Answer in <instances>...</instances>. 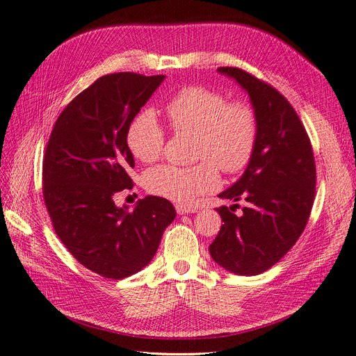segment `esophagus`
Listing matches in <instances>:
<instances>
[{
    "label": "esophagus",
    "instance_id": "1",
    "mask_svg": "<svg viewBox=\"0 0 356 356\" xmlns=\"http://www.w3.org/2000/svg\"><path fill=\"white\" fill-rule=\"evenodd\" d=\"M175 209H177V212H178L179 215H186V213H195V212H197V209H196V208L187 207V204H177Z\"/></svg>",
    "mask_w": 356,
    "mask_h": 356
}]
</instances>
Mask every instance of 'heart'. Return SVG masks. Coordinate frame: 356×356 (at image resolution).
Masks as SVG:
<instances>
[{
    "label": "heart",
    "instance_id": "heart-1",
    "mask_svg": "<svg viewBox=\"0 0 356 356\" xmlns=\"http://www.w3.org/2000/svg\"><path fill=\"white\" fill-rule=\"evenodd\" d=\"M168 120L177 132L195 134V166L161 165L144 177L145 188L154 196L190 203L218 187L220 168L225 174L242 170L257 145V117L250 104L227 102L220 92L187 86L165 106ZM127 147L144 163H153L163 152L165 132L152 111L138 114L127 129Z\"/></svg>",
    "mask_w": 356,
    "mask_h": 356
}]
</instances>
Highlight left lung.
<instances>
[{
  "label": "left lung",
  "instance_id": "obj_1",
  "mask_svg": "<svg viewBox=\"0 0 356 356\" xmlns=\"http://www.w3.org/2000/svg\"><path fill=\"white\" fill-rule=\"evenodd\" d=\"M217 71L250 96L258 135L242 177L218 195L246 207L241 215L233 213L236 203L217 208L222 224L209 252L227 272L254 276L281 260L306 227L316 186L314 149L297 113L270 84L239 68Z\"/></svg>",
  "mask_w": 356,
  "mask_h": 356
}]
</instances>
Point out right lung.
<instances>
[{"label": "right lung", "mask_w": 356, "mask_h": 356, "mask_svg": "<svg viewBox=\"0 0 356 356\" xmlns=\"http://www.w3.org/2000/svg\"><path fill=\"white\" fill-rule=\"evenodd\" d=\"M165 75H104L67 105L53 127L42 160V196L53 227L80 264L123 279L153 260L175 208L157 196L132 211L114 195L131 190L135 160L127 129Z\"/></svg>", "instance_id": "add662e5"}]
</instances>
